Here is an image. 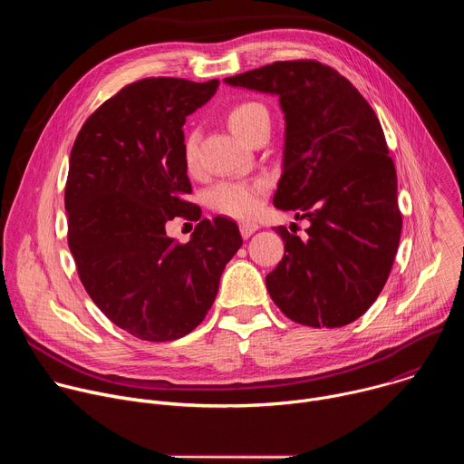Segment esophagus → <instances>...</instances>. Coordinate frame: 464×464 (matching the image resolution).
I'll use <instances>...</instances> for the list:
<instances>
[{
	"label": "esophagus",
	"mask_w": 464,
	"mask_h": 464,
	"mask_svg": "<svg viewBox=\"0 0 464 464\" xmlns=\"http://www.w3.org/2000/svg\"><path fill=\"white\" fill-rule=\"evenodd\" d=\"M256 229H258V224H255V222H242L240 224V235L244 238H249Z\"/></svg>",
	"instance_id": "34e87169"
}]
</instances>
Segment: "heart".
Here are the masks:
<instances>
[{
  "label": "heart",
  "instance_id": "b5f03b06",
  "mask_svg": "<svg viewBox=\"0 0 464 464\" xmlns=\"http://www.w3.org/2000/svg\"><path fill=\"white\" fill-rule=\"evenodd\" d=\"M226 119L235 134L247 143L258 130L270 128V111L256 101H242L233 104L227 110ZM183 161L188 172H196L200 167L198 138L194 131H190L183 140ZM264 192H266V183L260 179H226L217 183L209 190L208 198L215 211L233 218H249L260 208Z\"/></svg>",
  "mask_w": 464,
  "mask_h": 464
}]
</instances>
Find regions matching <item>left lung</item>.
Segmentation results:
<instances>
[{
	"label": "left lung",
	"mask_w": 464,
	"mask_h": 464,
	"mask_svg": "<svg viewBox=\"0 0 464 464\" xmlns=\"http://www.w3.org/2000/svg\"><path fill=\"white\" fill-rule=\"evenodd\" d=\"M226 82L279 95L286 134L274 204L310 220L306 240L276 227L285 256L266 276L270 297L306 326L353 323L385 286L402 231L396 170L374 110L317 60L274 62Z\"/></svg>",
	"instance_id": "1"
}]
</instances>
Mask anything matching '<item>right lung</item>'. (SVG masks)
<instances>
[{"label":"right lung","mask_w":464,"mask_h":464,"mask_svg":"<svg viewBox=\"0 0 464 464\" xmlns=\"http://www.w3.org/2000/svg\"><path fill=\"white\" fill-rule=\"evenodd\" d=\"M218 84L131 82L86 119L72 149L63 204L81 283L111 323L145 342L192 333L242 246L233 220L200 218L185 200L192 188L181 126ZM174 218L198 222L185 245L166 237Z\"/></svg>","instance_id":"right-lung-1"}]
</instances>
